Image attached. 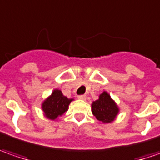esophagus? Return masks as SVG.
<instances>
[{
    "instance_id": "esophagus-1",
    "label": "esophagus",
    "mask_w": 160,
    "mask_h": 160,
    "mask_svg": "<svg viewBox=\"0 0 160 160\" xmlns=\"http://www.w3.org/2000/svg\"><path fill=\"white\" fill-rule=\"evenodd\" d=\"M78 98L80 99V100H86V99H87V97H86L85 95H81V96H79Z\"/></svg>"
}]
</instances>
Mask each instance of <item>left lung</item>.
<instances>
[{"label":"left lung","instance_id":"obj_1","mask_svg":"<svg viewBox=\"0 0 160 160\" xmlns=\"http://www.w3.org/2000/svg\"><path fill=\"white\" fill-rule=\"evenodd\" d=\"M91 110L94 116L103 124L114 121L119 112L117 103L106 91H103L99 95V98L92 102Z\"/></svg>","mask_w":160,"mask_h":160}]
</instances>
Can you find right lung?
Wrapping results in <instances>:
<instances>
[{
	"label": "right lung",
	"mask_w": 160,
	"mask_h": 160,
	"mask_svg": "<svg viewBox=\"0 0 160 160\" xmlns=\"http://www.w3.org/2000/svg\"><path fill=\"white\" fill-rule=\"evenodd\" d=\"M73 98H68L63 96L62 91L58 88L54 89L50 96L42 102V110L43 115L48 119L57 120L58 117L68 111L69 104Z\"/></svg>",
	"instance_id": "right-lung-1"
}]
</instances>
